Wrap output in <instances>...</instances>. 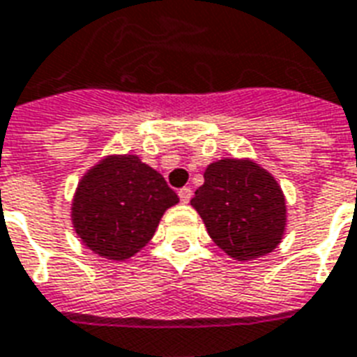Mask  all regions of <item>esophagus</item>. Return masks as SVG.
<instances>
[{
  "label": "esophagus",
  "mask_w": 357,
  "mask_h": 357,
  "mask_svg": "<svg viewBox=\"0 0 357 357\" xmlns=\"http://www.w3.org/2000/svg\"><path fill=\"white\" fill-rule=\"evenodd\" d=\"M179 200H181V202H183V204H187V202H189V200H191V195H192V191L191 189H189V187H183V189H179Z\"/></svg>",
  "instance_id": "esophagus-1"
}]
</instances>
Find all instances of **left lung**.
Segmentation results:
<instances>
[{"mask_svg":"<svg viewBox=\"0 0 357 357\" xmlns=\"http://www.w3.org/2000/svg\"><path fill=\"white\" fill-rule=\"evenodd\" d=\"M210 238L236 261L271 253L284 238L286 197L274 176L252 158L208 165L204 185L191 199Z\"/></svg>","mask_w":357,"mask_h":357,"instance_id":"left-lung-1","label":"left lung"}]
</instances>
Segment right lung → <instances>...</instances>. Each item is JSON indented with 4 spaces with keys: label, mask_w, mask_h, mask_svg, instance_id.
Masks as SVG:
<instances>
[{
    "label": "right lung",
    "mask_w": 357,
    "mask_h": 357,
    "mask_svg": "<svg viewBox=\"0 0 357 357\" xmlns=\"http://www.w3.org/2000/svg\"><path fill=\"white\" fill-rule=\"evenodd\" d=\"M178 202L165 178L138 155H107L79 179L71 223L89 250L125 261L153 238L160 218Z\"/></svg>",
    "instance_id": "right-lung-1"
}]
</instances>
